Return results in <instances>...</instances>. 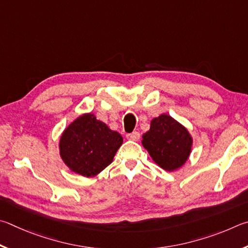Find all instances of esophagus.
I'll use <instances>...</instances> for the list:
<instances>
[{
    "label": "esophagus",
    "instance_id": "obj_1",
    "mask_svg": "<svg viewBox=\"0 0 248 248\" xmlns=\"http://www.w3.org/2000/svg\"><path fill=\"white\" fill-rule=\"evenodd\" d=\"M126 138H127L128 140L137 141V140H140V134L138 133V132H133V133H131V134H127V135H126Z\"/></svg>",
    "mask_w": 248,
    "mask_h": 248
}]
</instances>
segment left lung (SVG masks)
<instances>
[{"instance_id":"obj_1","label":"left lung","mask_w":248,"mask_h":248,"mask_svg":"<svg viewBox=\"0 0 248 248\" xmlns=\"http://www.w3.org/2000/svg\"><path fill=\"white\" fill-rule=\"evenodd\" d=\"M141 145L163 170H179L192 153L193 137L183 124L169 114L151 120L150 128L141 137Z\"/></svg>"}]
</instances>
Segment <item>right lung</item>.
<instances>
[{
  "label": "right lung",
  "mask_w": 248,
  "mask_h": 248,
  "mask_svg": "<svg viewBox=\"0 0 248 248\" xmlns=\"http://www.w3.org/2000/svg\"><path fill=\"white\" fill-rule=\"evenodd\" d=\"M122 144L120 133L108 128L93 113H84L61 135L60 157L72 172L93 177L112 163Z\"/></svg>",
  "instance_id": "1"
}]
</instances>
